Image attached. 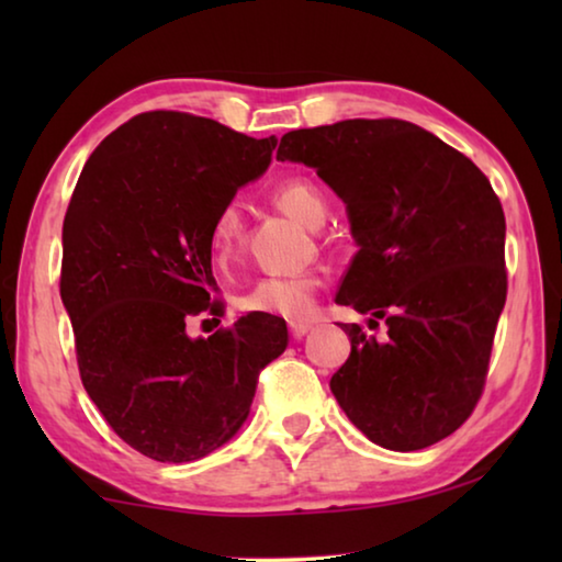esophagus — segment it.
Masks as SVG:
<instances>
[{
    "mask_svg": "<svg viewBox=\"0 0 562 562\" xmlns=\"http://www.w3.org/2000/svg\"><path fill=\"white\" fill-rule=\"evenodd\" d=\"M310 329H312V325H307V322H292L290 335H292V339H302Z\"/></svg>",
    "mask_w": 562,
    "mask_h": 562,
    "instance_id": "esophagus-1",
    "label": "esophagus"
}]
</instances>
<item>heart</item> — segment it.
I'll return each instance as SVG.
<instances>
[{"label":"heart","mask_w":562,"mask_h":562,"mask_svg":"<svg viewBox=\"0 0 562 562\" xmlns=\"http://www.w3.org/2000/svg\"><path fill=\"white\" fill-rule=\"evenodd\" d=\"M272 201L284 213L292 215L307 227L322 225L327 215V201L322 190L307 178H288L272 190ZM243 233V211L235 201L217 207L211 221L207 240H211L213 258L225 262L233 258L237 240ZM319 292V278L315 272L284 274V278H265L252 284L240 297V307L255 315H270L282 319H307L315 312V297Z\"/></svg>","instance_id":"1"}]
</instances>
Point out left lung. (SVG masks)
Here are the masks:
<instances>
[{
	"instance_id": "1",
	"label": "left lung",
	"mask_w": 562,
	"mask_h": 562,
	"mask_svg": "<svg viewBox=\"0 0 562 562\" xmlns=\"http://www.w3.org/2000/svg\"><path fill=\"white\" fill-rule=\"evenodd\" d=\"M294 160L347 203L359 250L337 302L386 322L359 325L329 389L384 449L418 451L473 414L506 304V217L488 178L434 133L398 119H351L284 133Z\"/></svg>"
}]
</instances>
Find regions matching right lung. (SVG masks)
I'll return each mask as SVG.
<instances>
[{"mask_svg":"<svg viewBox=\"0 0 562 562\" xmlns=\"http://www.w3.org/2000/svg\"><path fill=\"white\" fill-rule=\"evenodd\" d=\"M274 146L193 113H138L93 150L66 207L59 290L83 389L154 461L231 441L288 347L284 322L255 312L207 339L186 331L198 315L223 317L207 231Z\"/></svg>","mask_w":562,"mask_h":562,"instance_id":"add662e5","label":"right lung"}]
</instances>
